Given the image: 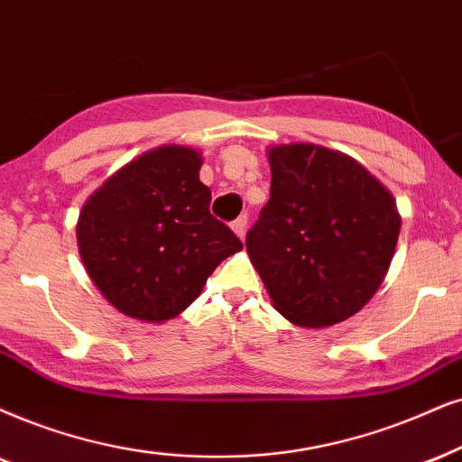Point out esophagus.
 I'll return each instance as SVG.
<instances>
[{
  "label": "esophagus",
  "instance_id": "34e87169",
  "mask_svg": "<svg viewBox=\"0 0 462 462\" xmlns=\"http://www.w3.org/2000/svg\"><path fill=\"white\" fill-rule=\"evenodd\" d=\"M230 227H232V232H235V235L243 241V238H245V232H247V215H241V217L232 221V226H230Z\"/></svg>",
  "mask_w": 462,
  "mask_h": 462
}]
</instances>
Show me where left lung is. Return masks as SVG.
<instances>
[{
  "label": "left lung",
  "mask_w": 462,
  "mask_h": 462,
  "mask_svg": "<svg viewBox=\"0 0 462 462\" xmlns=\"http://www.w3.org/2000/svg\"><path fill=\"white\" fill-rule=\"evenodd\" d=\"M271 200L247 232L273 307L302 328L346 322L373 299L399 241L394 196L358 160L313 143L277 144Z\"/></svg>",
  "instance_id": "obj_1"
}]
</instances>
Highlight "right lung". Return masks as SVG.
Here are the masks:
<instances>
[{"mask_svg":"<svg viewBox=\"0 0 462 462\" xmlns=\"http://www.w3.org/2000/svg\"><path fill=\"white\" fill-rule=\"evenodd\" d=\"M202 153L162 144L138 155L87 198L76 224L85 271L116 311L162 324L194 302L243 243L208 211Z\"/></svg>","mask_w":462,"mask_h":462,"instance_id":"1","label":"right lung"}]
</instances>
